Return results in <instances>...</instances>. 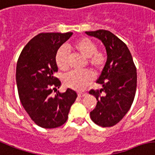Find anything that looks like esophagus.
Segmentation results:
<instances>
[{
  "label": "esophagus",
  "mask_w": 155,
  "mask_h": 155,
  "mask_svg": "<svg viewBox=\"0 0 155 155\" xmlns=\"http://www.w3.org/2000/svg\"><path fill=\"white\" fill-rule=\"evenodd\" d=\"M86 95H87L86 93H82V92L78 93V96H79V97H84V96H85Z\"/></svg>",
  "instance_id": "esophagus-1"
}]
</instances>
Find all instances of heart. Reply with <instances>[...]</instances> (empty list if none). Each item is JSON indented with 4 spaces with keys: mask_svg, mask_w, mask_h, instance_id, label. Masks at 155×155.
I'll list each match as a JSON object with an SVG mask.
<instances>
[{
    "mask_svg": "<svg viewBox=\"0 0 155 155\" xmlns=\"http://www.w3.org/2000/svg\"><path fill=\"white\" fill-rule=\"evenodd\" d=\"M71 48L84 57L87 58V64L95 71L104 68L106 56L104 52L97 51V45L88 38H80ZM56 63L60 70L66 71L69 68V56L64 46L58 49L56 54ZM94 76L90 71H71L64 77V86L75 91H84L92 82Z\"/></svg>",
    "mask_w": 155,
    "mask_h": 155,
    "instance_id": "heart-1",
    "label": "heart"
}]
</instances>
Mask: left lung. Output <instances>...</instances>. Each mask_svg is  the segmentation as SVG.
<instances>
[{
    "instance_id": "left-lung-1",
    "label": "left lung",
    "mask_w": 155,
    "mask_h": 155,
    "mask_svg": "<svg viewBox=\"0 0 155 155\" xmlns=\"http://www.w3.org/2000/svg\"><path fill=\"white\" fill-rule=\"evenodd\" d=\"M85 33L100 40L107 56L96 81L102 88L89 91L97 100L90 117L97 125L112 127L123 119L133 104L137 87L136 68L127 46L112 32L101 29Z\"/></svg>"
}]
</instances>
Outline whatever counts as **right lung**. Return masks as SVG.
I'll return each instance as SVG.
<instances>
[{"instance_id": "right-lung-1", "label": "right lung", "mask_w": 155, "mask_h": 155, "mask_svg": "<svg viewBox=\"0 0 155 155\" xmlns=\"http://www.w3.org/2000/svg\"><path fill=\"white\" fill-rule=\"evenodd\" d=\"M72 32L40 33L25 45L16 64V81L19 98L26 112L41 127L63 125L68 118L77 94L71 89L60 93L56 54ZM57 91L54 96L53 91Z\"/></svg>"}]
</instances>
